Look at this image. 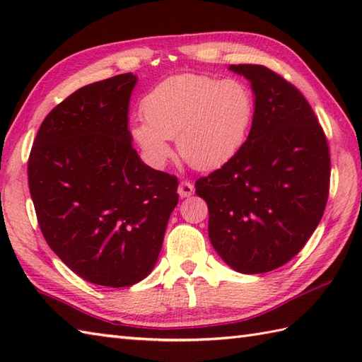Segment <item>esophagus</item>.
I'll use <instances>...</instances> for the list:
<instances>
[{
    "label": "esophagus",
    "mask_w": 362,
    "mask_h": 362,
    "mask_svg": "<svg viewBox=\"0 0 362 362\" xmlns=\"http://www.w3.org/2000/svg\"><path fill=\"white\" fill-rule=\"evenodd\" d=\"M177 191H179L180 197H189L194 194V185L189 180H182L179 183V189Z\"/></svg>",
    "instance_id": "esophagus-1"
}]
</instances>
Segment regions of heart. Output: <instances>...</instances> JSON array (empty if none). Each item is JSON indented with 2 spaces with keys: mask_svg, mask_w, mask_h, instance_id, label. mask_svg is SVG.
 <instances>
[{
  "mask_svg": "<svg viewBox=\"0 0 362 362\" xmlns=\"http://www.w3.org/2000/svg\"><path fill=\"white\" fill-rule=\"evenodd\" d=\"M253 95L238 79L177 74L144 96L146 122L132 127L135 141L153 163H163L174 140L180 157L199 171H213L232 160L247 138Z\"/></svg>",
  "mask_w": 362,
  "mask_h": 362,
  "instance_id": "obj_1",
  "label": "heart"
}]
</instances>
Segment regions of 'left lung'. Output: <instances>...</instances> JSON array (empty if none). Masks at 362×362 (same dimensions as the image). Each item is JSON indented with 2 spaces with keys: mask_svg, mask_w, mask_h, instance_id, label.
<instances>
[{
  "mask_svg": "<svg viewBox=\"0 0 362 362\" xmlns=\"http://www.w3.org/2000/svg\"><path fill=\"white\" fill-rule=\"evenodd\" d=\"M255 95L247 140L196 182L209 205L214 250L241 274L286 264L319 226L328 201L329 149L305 96L263 65H232Z\"/></svg>",
  "mask_w": 362,
  "mask_h": 362,
  "instance_id": "1",
  "label": "left lung"
}]
</instances>
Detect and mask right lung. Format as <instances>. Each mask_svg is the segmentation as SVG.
<instances>
[{
	"label": "right lung",
	"mask_w": 362,
	"mask_h": 362,
	"mask_svg": "<svg viewBox=\"0 0 362 362\" xmlns=\"http://www.w3.org/2000/svg\"><path fill=\"white\" fill-rule=\"evenodd\" d=\"M135 83L126 73L76 90L45 118L28 161L46 243L74 274L109 288L151 274L179 202L177 177L143 163L132 146Z\"/></svg>",
	"instance_id": "obj_1"
}]
</instances>
